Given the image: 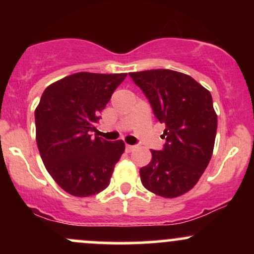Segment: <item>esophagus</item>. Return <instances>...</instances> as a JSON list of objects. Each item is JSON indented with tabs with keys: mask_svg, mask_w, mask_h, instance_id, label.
Instances as JSON below:
<instances>
[{
	"mask_svg": "<svg viewBox=\"0 0 254 254\" xmlns=\"http://www.w3.org/2000/svg\"><path fill=\"white\" fill-rule=\"evenodd\" d=\"M135 145H130V144H127V147H125V150L127 151V153H131V151H133L135 150Z\"/></svg>",
	"mask_w": 254,
	"mask_h": 254,
	"instance_id": "obj_1",
	"label": "esophagus"
}]
</instances>
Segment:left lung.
Instances as JSON below:
<instances>
[{
    "mask_svg": "<svg viewBox=\"0 0 254 254\" xmlns=\"http://www.w3.org/2000/svg\"><path fill=\"white\" fill-rule=\"evenodd\" d=\"M166 129L162 150L139 170L147 190L165 198L179 197L196 185L210 161L217 116L210 92L189 75L170 69L129 72Z\"/></svg>",
    "mask_w": 254,
    "mask_h": 254,
    "instance_id": "obj_1",
    "label": "left lung"
}]
</instances>
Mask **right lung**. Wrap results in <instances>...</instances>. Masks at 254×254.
<instances>
[{
  "label": "right lung",
  "instance_id": "1",
  "mask_svg": "<svg viewBox=\"0 0 254 254\" xmlns=\"http://www.w3.org/2000/svg\"><path fill=\"white\" fill-rule=\"evenodd\" d=\"M125 77L127 72H76L50 84L40 98L34 112L38 149L50 176L72 196L105 190L124 153L122 139L109 142L89 133Z\"/></svg>",
  "mask_w": 254,
  "mask_h": 254
}]
</instances>
